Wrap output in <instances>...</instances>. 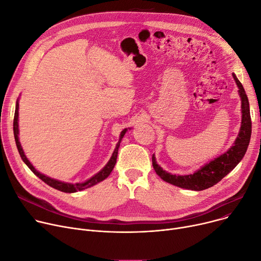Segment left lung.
Instances as JSON below:
<instances>
[{
  "label": "left lung",
  "mask_w": 261,
  "mask_h": 261,
  "mask_svg": "<svg viewBox=\"0 0 261 261\" xmlns=\"http://www.w3.org/2000/svg\"><path fill=\"white\" fill-rule=\"evenodd\" d=\"M233 78L239 88L238 93L241 99V126L238 134V137L234 144L226 150L224 154L204 164L202 167L199 168L194 174L191 175H173L167 173L163 168L157 164L155 155H152L151 161L154 170L157 175L164 180L165 182L171 183L173 186L192 190V191H203L205 189L212 188L218 183L223 177H225L229 172L233 171L235 166L241 161L244 154L248 149L251 134H252V122H251V114H250V104L248 100V96L246 94L242 84L237 79L235 73Z\"/></svg>",
  "instance_id": "obj_1"
}]
</instances>
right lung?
<instances>
[{
  "label": "right lung",
  "mask_w": 261,
  "mask_h": 261,
  "mask_svg": "<svg viewBox=\"0 0 261 261\" xmlns=\"http://www.w3.org/2000/svg\"><path fill=\"white\" fill-rule=\"evenodd\" d=\"M19 100H17V104H15V112H14V118H13V134H14V140H15V144H17V147H18V150H19V154L22 158V160L24 161V163L30 168V171H32L36 176H38L42 181H44L46 185H48L49 187L58 190V191H61V192H64V193H75V192H79V191H82V190H85V189H88L90 187H93L95 185H97V183L103 181L104 179H106L107 177L110 176V174L112 173V171L114 170L115 167V164L117 162V156H118V149H119V146H120V143H121V140L122 138L124 137L125 133L127 132V128H124L123 130L121 132L120 134V138H119V141L116 145V148L113 152V155L110 159V161L107 162V164L102 168V170L97 173L95 176L91 177L90 179L86 180L85 182H82V183H74V185H72V183H66V182H62V181H59V180H56V179H53L50 177H47L45 176L44 174H41L40 172H38L36 168L34 167V165L30 163V161L27 159V157L25 156L24 154V150L21 146V143L19 141Z\"/></svg>",
  "instance_id": "1"
}]
</instances>
